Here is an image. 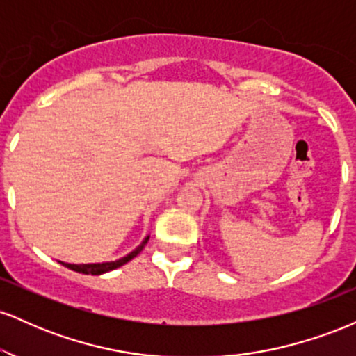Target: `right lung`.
Wrapping results in <instances>:
<instances>
[{
	"instance_id": "add662e5",
	"label": "right lung",
	"mask_w": 356,
	"mask_h": 356,
	"mask_svg": "<svg viewBox=\"0 0 356 356\" xmlns=\"http://www.w3.org/2000/svg\"><path fill=\"white\" fill-rule=\"evenodd\" d=\"M147 241H149V238H145L144 243H142L140 246L136 249V251L130 252L129 256L122 257V259H118V261H112V263H102V264H68V263H61V264H63V266H67L68 269H72V271L81 273V275H97V276H99V275H104V273H107V271H112V269L124 266L125 263H129L130 259H134V257H136L138 252H140L142 249L145 248Z\"/></svg>"
}]
</instances>
